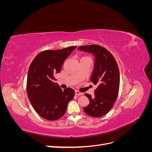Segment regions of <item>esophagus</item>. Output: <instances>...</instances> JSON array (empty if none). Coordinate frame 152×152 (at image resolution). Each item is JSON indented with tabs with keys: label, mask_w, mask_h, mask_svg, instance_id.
Returning a JSON list of instances; mask_svg holds the SVG:
<instances>
[{
	"label": "esophagus",
	"mask_w": 152,
	"mask_h": 152,
	"mask_svg": "<svg viewBox=\"0 0 152 152\" xmlns=\"http://www.w3.org/2000/svg\"><path fill=\"white\" fill-rule=\"evenodd\" d=\"M75 94L76 96H80V95H82V94H83V93H80V92H79V91H75Z\"/></svg>",
	"instance_id": "obj_1"
}]
</instances>
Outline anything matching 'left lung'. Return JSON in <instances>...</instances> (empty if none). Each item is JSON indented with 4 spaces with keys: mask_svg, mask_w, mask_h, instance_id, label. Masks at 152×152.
Returning a JSON list of instances; mask_svg holds the SVG:
<instances>
[{
    "mask_svg": "<svg viewBox=\"0 0 152 152\" xmlns=\"http://www.w3.org/2000/svg\"><path fill=\"white\" fill-rule=\"evenodd\" d=\"M77 49L92 53L95 58L91 82L97 87L94 98L85 94L89 104L84 108V111L91 117H102L112 109L118 94L120 73L117 61L107 49L99 45L80 46Z\"/></svg>",
    "mask_w": 152,
    "mask_h": 152,
    "instance_id": "left-lung-1",
    "label": "left lung"
}]
</instances>
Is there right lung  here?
Wrapping results in <instances>:
<instances>
[{
  "label": "right lung",
  "instance_id": "1",
  "mask_svg": "<svg viewBox=\"0 0 152 152\" xmlns=\"http://www.w3.org/2000/svg\"><path fill=\"white\" fill-rule=\"evenodd\" d=\"M77 46L59 50H45L39 53L30 64L26 81V92L32 107L40 117L56 121L65 115L67 105L74 97L75 91H63L54 80L64 61Z\"/></svg>",
  "mask_w": 152,
  "mask_h": 152
}]
</instances>
